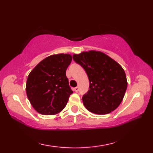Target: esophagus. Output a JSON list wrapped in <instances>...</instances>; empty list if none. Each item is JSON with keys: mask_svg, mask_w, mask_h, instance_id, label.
<instances>
[{"mask_svg": "<svg viewBox=\"0 0 153 153\" xmlns=\"http://www.w3.org/2000/svg\"><path fill=\"white\" fill-rule=\"evenodd\" d=\"M74 91H76V92H77L79 91V87H75V88H74Z\"/></svg>", "mask_w": 153, "mask_h": 153, "instance_id": "34e87169", "label": "esophagus"}]
</instances>
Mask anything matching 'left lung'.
Instances as JSON below:
<instances>
[{
  "instance_id": "obj_1",
  "label": "left lung",
  "mask_w": 153,
  "mask_h": 153,
  "mask_svg": "<svg viewBox=\"0 0 153 153\" xmlns=\"http://www.w3.org/2000/svg\"><path fill=\"white\" fill-rule=\"evenodd\" d=\"M73 59L85 70L89 80V90L82 97L85 108L97 114H106L117 108L128 86L122 66L98 51L75 54Z\"/></svg>"
}]
</instances>
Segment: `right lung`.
I'll return each instance as SVG.
<instances>
[{"mask_svg": "<svg viewBox=\"0 0 153 153\" xmlns=\"http://www.w3.org/2000/svg\"><path fill=\"white\" fill-rule=\"evenodd\" d=\"M71 62L70 54H54L40 62L29 74L26 93L31 105L44 115H54L62 110L72 90L66 71Z\"/></svg>", "mask_w": 153, "mask_h": 153, "instance_id": "1", "label": "right lung"}]
</instances>
